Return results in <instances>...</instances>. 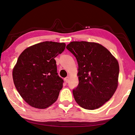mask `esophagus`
<instances>
[{
    "instance_id": "34e87169",
    "label": "esophagus",
    "mask_w": 135,
    "mask_h": 135,
    "mask_svg": "<svg viewBox=\"0 0 135 135\" xmlns=\"http://www.w3.org/2000/svg\"><path fill=\"white\" fill-rule=\"evenodd\" d=\"M64 80H65V81L67 83L68 82V81H69V77L68 76L66 77V78L64 79Z\"/></svg>"
}]
</instances>
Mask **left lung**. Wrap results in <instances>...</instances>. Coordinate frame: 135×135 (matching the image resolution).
<instances>
[{"label":"left lung","instance_id":"left-lung-1","mask_svg":"<svg viewBox=\"0 0 135 135\" xmlns=\"http://www.w3.org/2000/svg\"><path fill=\"white\" fill-rule=\"evenodd\" d=\"M66 48L76 57L79 84L73 95L78 104L95 110L110 100L118 85L119 67L117 60L98 43L70 42Z\"/></svg>","mask_w":135,"mask_h":135}]
</instances>
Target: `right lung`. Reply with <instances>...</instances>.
I'll use <instances>...</instances> for the list:
<instances>
[{
	"label": "right lung",
	"instance_id": "obj_1",
	"mask_svg": "<svg viewBox=\"0 0 135 135\" xmlns=\"http://www.w3.org/2000/svg\"><path fill=\"white\" fill-rule=\"evenodd\" d=\"M65 48V43L44 42L27 47L13 70L16 89L31 107L45 109L58 99L63 80L57 73L54 58Z\"/></svg>",
	"mask_w": 135,
	"mask_h": 135
}]
</instances>
